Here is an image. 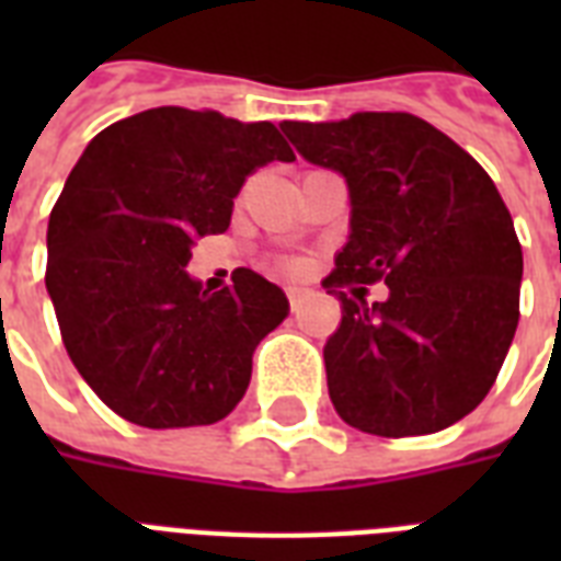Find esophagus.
<instances>
[{"mask_svg":"<svg viewBox=\"0 0 561 561\" xmlns=\"http://www.w3.org/2000/svg\"><path fill=\"white\" fill-rule=\"evenodd\" d=\"M285 294H288L290 308H294V311H297L299 302H302V299L308 297V288H302V285H290V288H285Z\"/></svg>","mask_w":561,"mask_h":561,"instance_id":"1","label":"esophagus"}]
</instances>
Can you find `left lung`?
<instances>
[{"mask_svg":"<svg viewBox=\"0 0 561 561\" xmlns=\"http://www.w3.org/2000/svg\"><path fill=\"white\" fill-rule=\"evenodd\" d=\"M279 127L350 188V238L325 279L352 285L323 350L337 416L375 436L434 434L469 416L515 337L524 273L492 178L410 113ZM378 278L391 294L369 307L354 282Z\"/></svg>","mask_w":561,"mask_h":561,"instance_id":"obj_1","label":"left lung"}]
</instances>
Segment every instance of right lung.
Wrapping results in <instances>:
<instances>
[{
    "mask_svg": "<svg viewBox=\"0 0 561 561\" xmlns=\"http://www.w3.org/2000/svg\"><path fill=\"white\" fill-rule=\"evenodd\" d=\"M290 162L271 122L153 107L104 127L48 218L46 290L64 346L110 410L142 427L211 425L244 399L285 290L238 267L203 290L201 236L229 227L247 174Z\"/></svg>",
    "mask_w": 561,
    "mask_h": 561,
    "instance_id": "obj_1",
    "label": "right lung"
}]
</instances>
